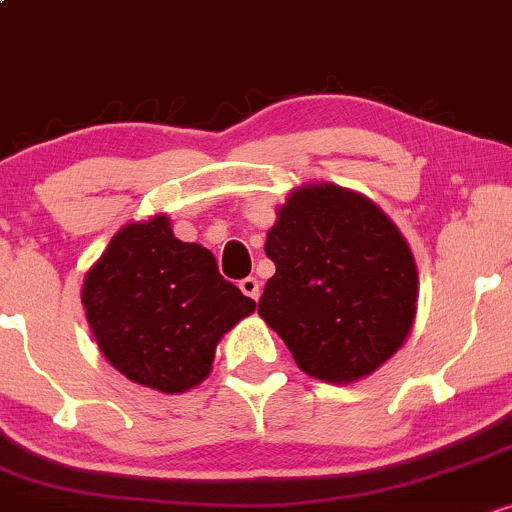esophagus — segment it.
I'll return each mask as SVG.
<instances>
[{"mask_svg":"<svg viewBox=\"0 0 512 512\" xmlns=\"http://www.w3.org/2000/svg\"><path fill=\"white\" fill-rule=\"evenodd\" d=\"M239 290L244 292L246 297H251V300H258V297H261V285H258V280L254 278V275L239 280Z\"/></svg>","mask_w":512,"mask_h":512,"instance_id":"1","label":"esophagus"}]
</instances>
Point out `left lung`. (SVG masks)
Instances as JSON below:
<instances>
[{
  "label": "left lung",
  "instance_id": "obj_1",
  "mask_svg": "<svg viewBox=\"0 0 512 512\" xmlns=\"http://www.w3.org/2000/svg\"><path fill=\"white\" fill-rule=\"evenodd\" d=\"M266 256L275 275L258 314L302 372L355 382L404 346L416 319V261L365 195L333 183L292 191L268 229Z\"/></svg>",
  "mask_w": 512,
  "mask_h": 512
}]
</instances>
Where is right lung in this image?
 Instances as JSON below:
<instances>
[{
  "label": "right lung",
  "instance_id": "right-lung-1",
  "mask_svg": "<svg viewBox=\"0 0 512 512\" xmlns=\"http://www.w3.org/2000/svg\"><path fill=\"white\" fill-rule=\"evenodd\" d=\"M82 304L108 363L164 394L203 382L220 338L256 309L166 215L120 229L86 273Z\"/></svg>",
  "mask_w": 512,
  "mask_h": 512
}]
</instances>
